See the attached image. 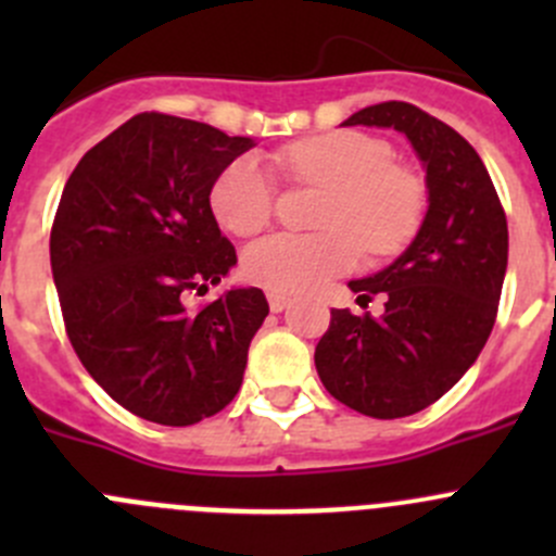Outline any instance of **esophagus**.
Returning <instances> with one entry per match:
<instances>
[{"label": "esophagus", "instance_id": "1", "mask_svg": "<svg viewBox=\"0 0 556 556\" xmlns=\"http://www.w3.org/2000/svg\"><path fill=\"white\" fill-rule=\"evenodd\" d=\"M290 306V295H285V293H268V309H271L274 314H279V312H285Z\"/></svg>", "mask_w": 556, "mask_h": 556}]
</instances>
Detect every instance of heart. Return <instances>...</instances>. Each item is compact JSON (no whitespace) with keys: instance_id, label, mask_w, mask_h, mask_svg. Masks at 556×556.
<instances>
[{"instance_id":"b5f03b06","label":"heart","mask_w":556,"mask_h":556,"mask_svg":"<svg viewBox=\"0 0 556 556\" xmlns=\"http://www.w3.org/2000/svg\"><path fill=\"white\" fill-rule=\"evenodd\" d=\"M295 177L336 188L325 226L333 231H279L250 244L244 274L274 293H312L352 271L363 244L374 255L403 250L425 217V185L395 166L382 139L363 131H330L295 142L279 155ZM212 212L237 237L257 233L274 217L277 182L257 155H239L212 185Z\"/></svg>"}]
</instances>
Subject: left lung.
<instances>
[{"mask_svg":"<svg viewBox=\"0 0 556 556\" xmlns=\"http://www.w3.org/2000/svg\"><path fill=\"white\" fill-rule=\"evenodd\" d=\"M341 126L406 134L425 166L428 212L403 255L350 282L361 306L384 295L382 317L330 312L314 366L344 406L408 417L450 392L490 339L508 266L506 212L479 153L419 106L382 102Z\"/></svg>","mask_w":556,"mask_h":556,"instance_id":"1","label":"left lung"}]
</instances>
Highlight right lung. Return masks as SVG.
Segmentation results:
<instances>
[{
  "label": "right lung",
  "mask_w": 556,
  "mask_h": 556,
  "mask_svg": "<svg viewBox=\"0 0 556 556\" xmlns=\"http://www.w3.org/2000/svg\"><path fill=\"white\" fill-rule=\"evenodd\" d=\"M255 148L250 137L188 117L142 112L93 144L70 174L50 231V268L66 336L112 401L172 428L233 401L263 325V290L217 285L237 250L210 206L217 174Z\"/></svg>",
  "instance_id": "1"
}]
</instances>
